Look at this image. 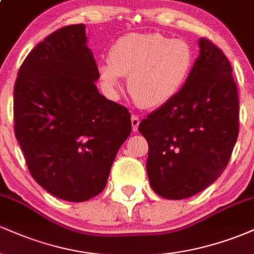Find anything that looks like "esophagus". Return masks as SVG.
I'll return each instance as SVG.
<instances>
[{
    "label": "esophagus",
    "mask_w": 254,
    "mask_h": 254,
    "mask_svg": "<svg viewBox=\"0 0 254 254\" xmlns=\"http://www.w3.org/2000/svg\"><path fill=\"white\" fill-rule=\"evenodd\" d=\"M131 125H132V131L136 132L137 129H138V125H139V118L137 116L132 115L131 116Z\"/></svg>",
    "instance_id": "obj_1"
}]
</instances>
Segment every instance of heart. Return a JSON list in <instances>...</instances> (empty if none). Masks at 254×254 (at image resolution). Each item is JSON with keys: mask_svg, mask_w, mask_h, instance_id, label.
<instances>
[{"mask_svg": "<svg viewBox=\"0 0 254 254\" xmlns=\"http://www.w3.org/2000/svg\"><path fill=\"white\" fill-rule=\"evenodd\" d=\"M193 60V51L185 40L161 33H129L113 44L109 61L100 63L99 72L111 93L119 88L122 76H129L127 89L135 103L155 109L180 92Z\"/></svg>", "mask_w": 254, "mask_h": 254, "instance_id": "b5f03b06", "label": "heart"}]
</instances>
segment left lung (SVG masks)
Returning <instances> with one entry per match:
<instances>
[{
  "mask_svg": "<svg viewBox=\"0 0 254 254\" xmlns=\"http://www.w3.org/2000/svg\"><path fill=\"white\" fill-rule=\"evenodd\" d=\"M199 56L180 92L139 123L149 147L151 189L167 199L189 198L211 185L228 165L239 135V97L232 65L200 38Z\"/></svg>",
  "mask_w": 254,
  "mask_h": 254,
  "instance_id": "1",
  "label": "left lung"
}]
</instances>
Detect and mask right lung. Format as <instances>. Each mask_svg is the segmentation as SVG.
Masks as SVG:
<instances>
[{"mask_svg": "<svg viewBox=\"0 0 254 254\" xmlns=\"http://www.w3.org/2000/svg\"><path fill=\"white\" fill-rule=\"evenodd\" d=\"M86 26H64L25 58L14 86V132L33 179L49 193L84 202L106 186L131 132L127 107L99 93Z\"/></svg>", "mask_w": 254, "mask_h": 254, "instance_id": "1", "label": "right lung"}]
</instances>
